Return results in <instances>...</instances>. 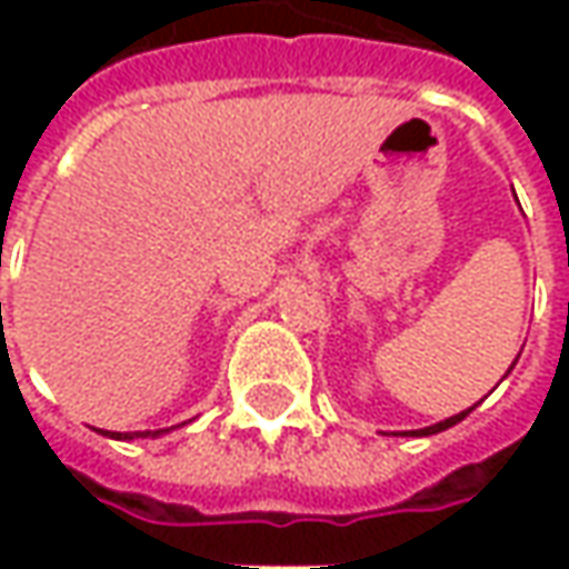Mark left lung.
Segmentation results:
<instances>
[{"label":"left lung","mask_w":569,"mask_h":569,"mask_svg":"<svg viewBox=\"0 0 569 569\" xmlns=\"http://www.w3.org/2000/svg\"><path fill=\"white\" fill-rule=\"evenodd\" d=\"M471 408H475V405H471ZM471 408H469V411H471ZM469 411H462V415H452V418H447V421H440V425H433V427H425V430H411V433H418V437H430V433H440V430H447V427L459 425V421H462V418H466Z\"/></svg>","instance_id":"left-lung-1"}]
</instances>
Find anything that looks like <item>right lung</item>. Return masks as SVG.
<instances>
[{"label": "right lung", "mask_w": 569, "mask_h": 569, "mask_svg": "<svg viewBox=\"0 0 569 569\" xmlns=\"http://www.w3.org/2000/svg\"><path fill=\"white\" fill-rule=\"evenodd\" d=\"M164 430H136V433H117V440H132V437H158Z\"/></svg>", "instance_id": "1"}]
</instances>
